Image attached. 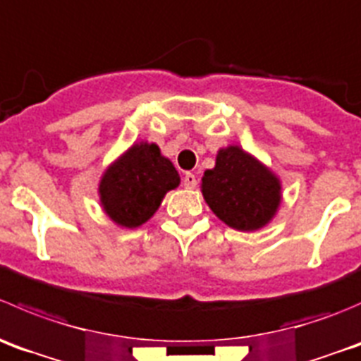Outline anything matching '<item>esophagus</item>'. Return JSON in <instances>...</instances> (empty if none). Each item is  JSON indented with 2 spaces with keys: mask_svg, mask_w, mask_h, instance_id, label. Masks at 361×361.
I'll list each match as a JSON object with an SVG mask.
<instances>
[{
  "mask_svg": "<svg viewBox=\"0 0 361 361\" xmlns=\"http://www.w3.org/2000/svg\"><path fill=\"white\" fill-rule=\"evenodd\" d=\"M196 184H198V182H196L195 173L185 172L184 173V185H185V189H195Z\"/></svg>",
  "mask_w": 361,
  "mask_h": 361,
  "instance_id": "esophagus-1",
  "label": "esophagus"
}]
</instances>
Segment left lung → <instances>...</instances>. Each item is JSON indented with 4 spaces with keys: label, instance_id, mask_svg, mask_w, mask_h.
<instances>
[{
    "label": "left lung",
    "instance_id": "obj_1",
    "mask_svg": "<svg viewBox=\"0 0 361 361\" xmlns=\"http://www.w3.org/2000/svg\"><path fill=\"white\" fill-rule=\"evenodd\" d=\"M200 188L210 210L238 231L265 228L283 202L279 176L237 144L217 151L216 165L205 170Z\"/></svg>",
    "mask_w": 361,
    "mask_h": 361
}]
</instances>
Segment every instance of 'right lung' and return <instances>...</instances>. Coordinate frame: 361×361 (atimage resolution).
Masks as SVG:
<instances>
[{
    "instance_id": "add662e5",
    "label": "right lung",
    "mask_w": 361,
    "mask_h": 361,
    "mask_svg": "<svg viewBox=\"0 0 361 361\" xmlns=\"http://www.w3.org/2000/svg\"><path fill=\"white\" fill-rule=\"evenodd\" d=\"M179 184V172L158 145L135 142L102 173L99 205L117 226L133 230L147 223L166 192Z\"/></svg>"
}]
</instances>
